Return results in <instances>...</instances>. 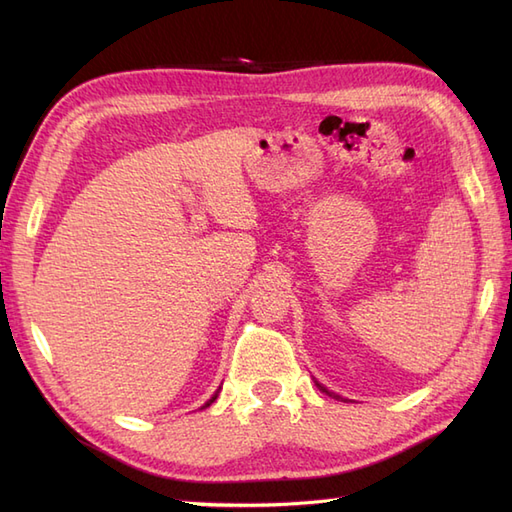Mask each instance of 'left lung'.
Masks as SVG:
<instances>
[{
    "instance_id": "1",
    "label": "left lung",
    "mask_w": 512,
    "mask_h": 512,
    "mask_svg": "<svg viewBox=\"0 0 512 512\" xmlns=\"http://www.w3.org/2000/svg\"><path fill=\"white\" fill-rule=\"evenodd\" d=\"M317 387H319V389L323 391V394H328V396H332V398H336V400H343L341 396H336V394H332V391H328V389H325L323 385H319V383H317Z\"/></svg>"
}]
</instances>
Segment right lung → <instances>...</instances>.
Segmentation results:
<instances>
[{
  "instance_id": "right-lung-1",
  "label": "right lung",
  "mask_w": 512,
  "mask_h": 512,
  "mask_svg": "<svg viewBox=\"0 0 512 512\" xmlns=\"http://www.w3.org/2000/svg\"><path fill=\"white\" fill-rule=\"evenodd\" d=\"M215 398H217V394H215V396H213V398H211V400H209V402H206V405H204V407H209V405H211V402H213V400H215Z\"/></svg>"
}]
</instances>
